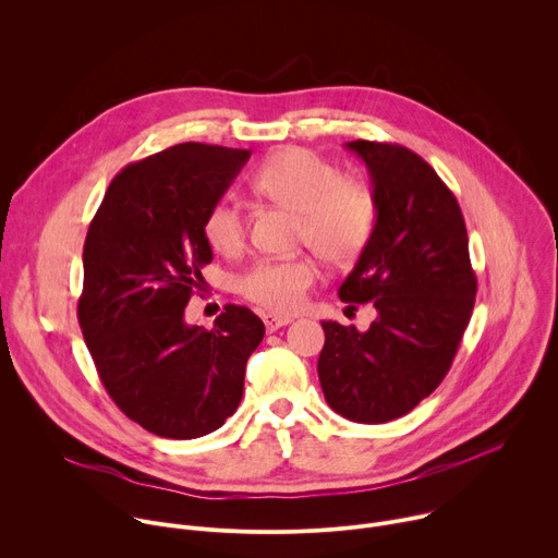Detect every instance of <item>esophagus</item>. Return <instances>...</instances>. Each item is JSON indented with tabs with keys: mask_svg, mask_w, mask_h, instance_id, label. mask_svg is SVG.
Returning <instances> with one entry per match:
<instances>
[{
	"mask_svg": "<svg viewBox=\"0 0 558 558\" xmlns=\"http://www.w3.org/2000/svg\"><path fill=\"white\" fill-rule=\"evenodd\" d=\"M263 323H265L267 331L271 333V331H278L280 327H287L291 323V317L289 315H278V313H265Z\"/></svg>",
	"mask_w": 558,
	"mask_h": 558,
	"instance_id": "esophagus-1",
	"label": "esophagus"
}]
</instances>
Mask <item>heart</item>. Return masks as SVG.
Returning a JSON list of instances; mask_svg holds the SVG:
<instances>
[{
	"label": "heart",
	"mask_w": 558,
	"mask_h": 558,
	"mask_svg": "<svg viewBox=\"0 0 558 558\" xmlns=\"http://www.w3.org/2000/svg\"><path fill=\"white\" fill-rule=\"evenodd\" d=\"M254 190L267 201L300 216V243L308 245L327 263L347 265L355 260L377 220L373 194L344 181L342 174L317 154L287 147L269 156L254 177ZM207 243L227 256L245 247V214L235 201L220 198L203 220ZM317 280V265L308 256L284 260H260L235 282L247 300L280 313L298 311L306 291Z\"/></svg>",
	"instance_id": "1"
}]
</instances>
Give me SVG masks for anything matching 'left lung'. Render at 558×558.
Instances as JSON below:
<instances>
[{
    "mask_svg": "<svg viewBox=\"0 0 558 558\" xmlns=\"http://www.w3.org/2000/svg\"><path fill=\"white\" fill-rule=\"evenodd\" d=\"M347 147L366 163L377 220L338 295L371 302L377 315L366 331L323 323L317 375L336 413L384 424L411 413L446 377L470 323L476 276L459 203L422 156L362 138Z\"/></svg>",
    "mask_w": 558,
    "mask_h": 558,
    "instance_id": "left-lung-1",
    "label": "left lung"
}]
</instances>
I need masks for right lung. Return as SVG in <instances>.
Returning a JSON list of instances; mask_svg holds the SVG:
<instances>
[{
	"label": "right lung",
	"instance_id": "obj_1",
	"mask_svg": "<svg viewBox=\"0 0 558 558\" xmlns=\"http://www.w3.org/2000/svg\"><path fill=\"white\" fill-rule=\"evenodd\" d=\"M252 151L181 143L123 168L84 245L78 327L114 404L170 439L214 433L243 400L245 366L265 325L227 304L214 329L187 325L185 306L211 263L203 233Z\"/></svg>",
	"mask_w": 558,
	"mask_h": 558
}]
</instances>
